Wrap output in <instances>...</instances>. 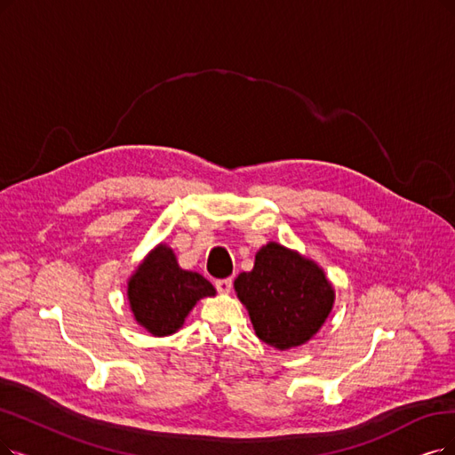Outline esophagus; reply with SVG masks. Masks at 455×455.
<instances>
[{
	"mask_svg": "<svg viewBox=\"0 0 455 455\" xmlns=\"http://www.w3.org/2000/svg\"><path fill=\"white\" fill-rule=\"evenodd\" d=\"M214 287L220 291V293H229L231 287H233V280L231 278H222V280H216Z\"/></svg>",
	"mask_w": 455,
	"mask_h": 455,
	"instance_id": "obj_1",
	"label": "esophagus"
}]
</instances>
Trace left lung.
<instances>
[{
  "instance_id": "1",
  "label": "left lung",
  "mask_w": 455,
  "mask_h": 455,
  "mask_svg": "<svg viewBox=\"0 0 455 455\" xmlns=\"http://www.w3.org/2000/svg\"><path fill=\"white\" fill-rule=\"evenodd\" d=\"M235 291L258 338L282 351L310 339L334 302V289L323 270L276 243L258 251L253 268L235 280Z\"/></svg>"
}]
</instances>
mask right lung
Instances as JSON below:
<instances>
[{
  "instance_id": "1",
  "label": "right lung",
  "mask_w": 455,
  "mask_h": 455,
  "mask_svg": "<svg viewBox=\"0 0 455 455\" xmlns=\"http://www.w3.org/2000/svg\"><path fill=\"white\" fill-rule=\"evenodd\" d=\"M216 293L212 283L177 265L173 251L160 244L129 282L134 317L153 336H168L180 329L194 304Z\"/></svg>"
}]
</instances>
